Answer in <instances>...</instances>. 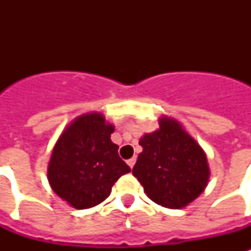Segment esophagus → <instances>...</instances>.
I'll use <instances>...</instances> for the list:
<instances>
[{
	"instance_id": "esophagus-1",
	"label": "esophagus",
	"mask_w": 251,
	"mask_h": 251,
	"mask_svg": "<svg viewBox=\"0 0 251 251\" xmlns=\"http://www.w3.org/2000/svg\"><path fill=\"white\" fill-rule=\"evenodd\" d=\"M135 160H137V159H135V157H131V159H130V160H127V165H129L130 168H133V167H134V164H135Z\"/></svg>"
}]
</instances>
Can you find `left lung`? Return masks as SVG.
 I'll return each instance as SVG.
<instances>
[{"label":"left lung","mask_w":251,"mask_h":251,"mask_svg":"<svg viewBox=\"0 0 251 251\" xmlns=\"http://www.w3.org/2000/svg\"><path fill=\"white\" fill-rule=\"evenodd\" d=\"M142 151L133 168L151 201L178 210L190 204L206 189L210 167L206 152L177 120L159 118V129L143 134Z\"/></svg>","instance_id":"8db88e82"}]
</instances>
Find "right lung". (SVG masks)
<instances>
[{"mask_svg":"<svg viewBox=\"0 0 251 251\" xmlns=\"http://www.w3.org/2000/svg\"><path fill=\"white\" fill-rule=\"evenodd\" d=\"M114 125L100 112L74 118L64 129L52 150L48 181L52 190L69 206L86 210L110 195L112 186L130 168L118 156L110 141Z\"/></svg>","mask_w":251,"mask_h":251,"instance_id":"1","label":"right lung"}]
</instances>
